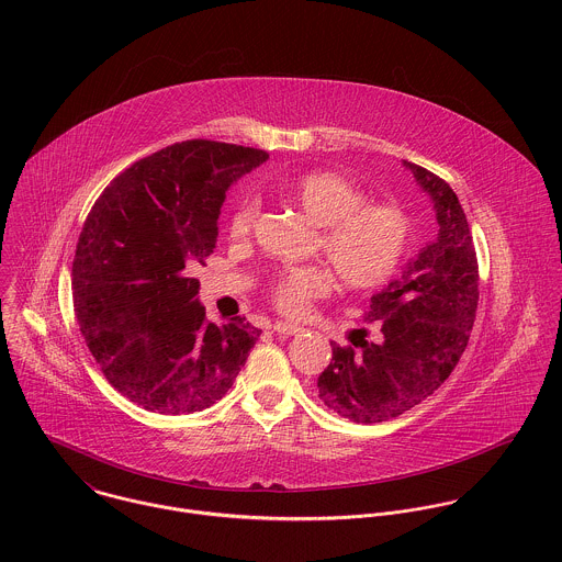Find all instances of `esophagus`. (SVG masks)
<instances>
[{
  "label": "esophagus",
  "mask_w": 562,
  "mask_h": 562,
  "mask_svg": "<svg viewBox=\"0 0 562 562\" xmlns=\"http://www.w3.org/2000/svg\"><path fill=\"white\" fill-rule=\"evenodd\" d=\"M272 330L279 335H301L305 328L299 324H292V322H274Z\"/></svg>",
  "instance_id": "esophagus-1"
}]
</instances>
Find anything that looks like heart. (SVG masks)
I'll return each mask as SVG.
<instances>
[{"label": "heart", "instance_id": "b5f03b06", "mask_svg": "<svg viewBox=\"0 0 562 562\" xmlns=\"http://www.w3.org/2000/svg\"><path fill=\"white\" fill-rule=\"evenodd\" d=\"M283 196L321 227L316 248L348 290H374L401 268L411 246V221L398 205L368 201L361 186L330 170L299 177L283 188ZM259 212L257 196H241L227 221L232 241L250 238ZM330 288V272L321 263L288 266L268 283V299L279 314L303 318Z\"/></svg>", "mask_w": 562, "mask_h": 562}]
</instances>
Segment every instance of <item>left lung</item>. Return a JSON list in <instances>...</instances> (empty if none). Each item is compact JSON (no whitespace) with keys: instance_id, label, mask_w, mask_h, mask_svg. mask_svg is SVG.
Wrapping results in <instances>:
<instances>
[{"instance_id":"obj_1","label":"left lung","mask_w":562,"mask_h":562,"mask_svg":"<svg viewBox=\"0 0 562 562\" xmlns=\"http://www.w3.org/2000/svg\"><path fill=\"white\" fill-rule=\"evenodd\" d=\"M437 210L439 236L372 296L366 322L379 326L368 341H330L333 359L318 379L321 401L357 424H376L432 396L468 348L479 310V257L454 190L428 168L404 160Z\"/></svg>"}]
</instances>
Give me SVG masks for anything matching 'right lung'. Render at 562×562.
Here are the masks:
<instances>
[{
  "label": "right lung",
  "mask_w": 562,
  "mask_h": 562,
  "mask_svg": "<svg viewBox=\"0 0 562 562\" xmlns=\"http://www.w3.org/2000/svg\"><path fill=\"white\" fill-rule=\"evenodd\" d=\"M266 160L229 143H177L116 175L83 221L74 259L81 335L108 383L147 411L221 401L261 333L240 316L207 321L190 268L214 252L225 192Z\"/></svg>",
  "instance_id": "1"
}]
</instances>
